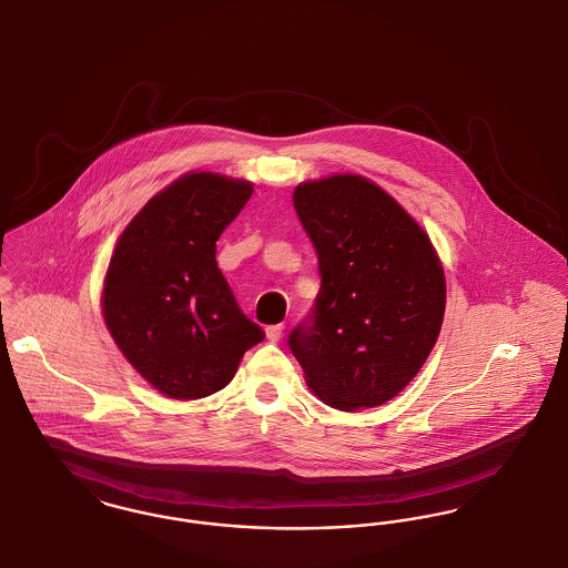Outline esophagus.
Returning a JSON list of instances; mask_svg holds the SVG:
<instances>
[{
  "label": "esophagus",
  "mask_w": 568,
  "mask_h": 568,
  "mask_svg": "<svg viewBox=\"0 0 568 568\" xmlns=\"http://www.w3.org/2000/svg\"><path fill=\"white\" fill-rule=\"evenodd\" d=\"M265 333H267L270 342H280V337L284 333V325H270V327L265 328Z\"/></svg>",
  "instance_id": "esophagus-1"
}]
</instances>
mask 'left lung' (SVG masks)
I'll return each instance as SVG.
<instances>
[{"mask_svg": "<svg viewBox=\"0 0 568 568\" xmlns=\"http://www.w3.org/2000/svg\"><path fill=\"white\" fill-rule=\"evenodd\" d=\"M293 203L318 254L321 291L288 346L331 408L381 406L417 376L438 339L447 301L438 254L365 178L301 183Z\"/></svg>", "mask_w": 568, "mask_h": 568, "instance_id": "1", "label": "left lung"}]
</instances>
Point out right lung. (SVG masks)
<instances>
[{"mask_svg": "<svg viewBox=\"0 0 568 568\" xmlns=\"http://www.w3.org/2000/svg\"><path fill=\"white\" fill-rule=\"evenodd\" d=\"M250 196V181L183 175L136 213L111 256L104 323L123 357L173 399L226 387L265 339L215 261V241Z\"/></svg>", "mask_w": 568, "mask_h": 568, "instance_id": "right-lung-1", "label": "right lung"}]
</instances>
